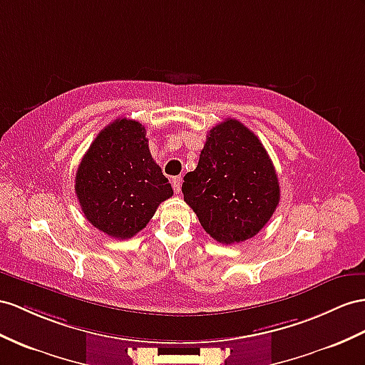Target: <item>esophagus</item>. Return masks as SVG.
<instances>
[{
    "label": "esophagus",
    "instance_id": "34e87169",
    "mask_svg": "<svg viewBox=\"0 0 365 365\" xmlns=\"http://www.w3.org/2000/svg\"><path fill=\"white\" fill-rule=\"evenodd\" d=\"M171 183H173L174 192H175V194H179V192H180V190H182V179H180V177H173Z\"/></svg>",
    "mask_w": 365,
    "mask_h": 365
}]
</instances>
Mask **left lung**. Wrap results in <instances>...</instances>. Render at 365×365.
<instances>
[{
	"mask_svg": "<svg viewBox=\"0 0 365 365\" xmlns=\"http://www.w3.org/2000/svg\"><path fill=\"white\" fill-rule=\"evenodd\" d=\"M183 180L185 202L203 230L225 245L256 236L280 199L267 149L253 130L235 118L210 130L197 168Z\"/></svg>",
	"mask_w": 365,
	"mask_h": 365,
	"instance_id": "8db88e82",
	"label": "left lung"
}]
</instances>
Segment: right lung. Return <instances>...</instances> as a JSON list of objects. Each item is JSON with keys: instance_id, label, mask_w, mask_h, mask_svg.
<instances>
[{"instance_id": "1", "label": "right lung", "mask_w": 365, "mask_h": 365, "mask_svg": "<svg viewBox=\"0 0 365 365\" xmlns=\"http://www.w3.org/2000/svg\"><path fill=\"white\" fill-rule=\"evenodd\" d=\"M76 194L93 227L123 240L143 230L174 191L149 153L145 126L117 118L100 130L83 155Z\"/></svg>"}]
</instances>
